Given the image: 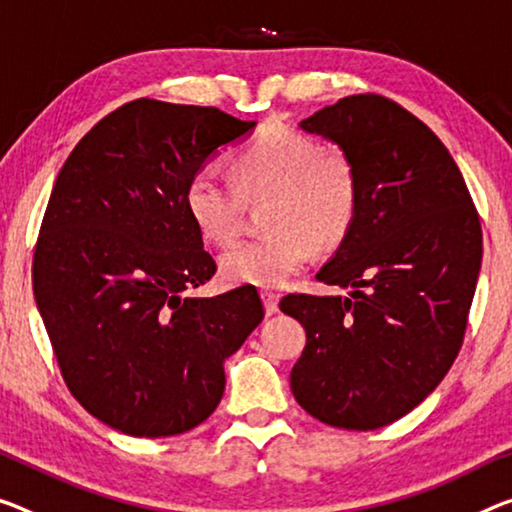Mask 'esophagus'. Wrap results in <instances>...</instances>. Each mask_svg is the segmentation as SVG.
Masks as SVG:
<instances>
[{"label": "esophagus", "instance_id": "1", "mask_svg": "<svg viewBox=\"0 0 512 512\" xmlns=\"http://www.w3.org/2000/svg\"><path fill=\"white\" fill-rule=\"evenodd\" d=\"M261 297H263V304H265V313H267V316H274V313L279 311V295L274 293V290H263Z\"/></svg>", "mask_w": 512, "mask_h": 512}]
</instances>
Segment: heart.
Masks as SVG:
<instances>
[{
    "label": "heart",
    "instance_id": "obj_1",
    "mask_svg": "<svg viewBox=\"0 0 512 512\" xmlns=\"http://www.w3.org/2000/svg\"><path fill=\"white\" fill-rule=\"evenodd\" d=\"M242 199H272L267 238L231 247L219 261L235 286L274 288L311 261V242L338 247L359 210L355 162L322 151L316 139L288 128H267L233 157V180L203 167L187 180L185 210L212 245H231L240 233Z\"/></svg>",
    "mask_w": 512,
    "mask_h": 512
}]
</instances>
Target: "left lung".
<instances>
[{
  "label": "left lung",
  "mask_w": 512,
  "mask_h": 512,
  "mask_svg": "<svg viewBox=\"0 0 512 512\" xmlns=\"http://www.w3.org/2000/svg\"><path fill=\"white\" fill-rule=\"evenodd\" d=\"M300 128L355 162L359 210L316 274L350 295L300 293L279 304L306 329L290 389L327 426L375 430L423 403L458 357L481 270V222L451 153L398 102L359 93Z\"/></svg>",
  "instance_id": "obj_1"
}]
</instances>
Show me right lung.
<instances>
[{"instance_id":"add662e5","label":"right lung","mask_w":512,"mask_h":512,"mask_svg":"<svg viewBox=\"0 0 512 512\" xmlns=\"http://www.w3.org/2000/svg\"><path fill=\"white\" fill-rule=\"evenodd\" d=\"M254 125L139 98L93 125L59 171L34 295L70 393L109 428L171 437L206 421L226 357L265 316L249 286L183 297L217 270L185 210L187 180Z\"/></svg>"}]
</instances>
